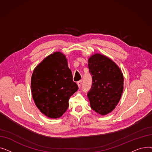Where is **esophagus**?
Here are the masks:
<instances>
[{"mask_svg": "<svg viewBox=\"0 0 152 152\" xmlns=\"http://www.w3.org/2000/svg\"><path fill=\"white\" fill-rule=\"evenodd\" d=\"M77 84L78 86L79 87H80L81 86V84H82V81H79L77 82Z\"/></svg>", "mask_w": 152, "mask_h": 152, "instance_id": "1", "label": "esophagus"}]
</instances>
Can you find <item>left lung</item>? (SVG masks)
I'll list each match as a JSON object with an SVG mask.
<instances>
[{
    "instance_id": "left-lung-1",
    "label": "left lung",
    "mask_w": 152,
    "mask_h": 152,
    "mask_svg": "<svg viewBox=\"0 0 152 152\" xmlns=\"http://www.w3.org/2000/svg\"><path fill=\"white\" fill-rule=\"evenodd\" d=\"M92 86L87 94L91 108L100 115L111 113L123 92L124 77L116 64L105 55L94 53L88 60Z\"/></svg>"
}]
</instances>
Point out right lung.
<instances>
[{
    "instance_id": "right-lung-1",
    "label": "right lung",
    "mask_w": 152,
    "mask_h": 152,
    "mask_svg": "<svg viewBox=\"0 0 152 152\" xmlns=\"http://www.w3.org/2000/svg\"><path fill=\"white\" fill-rule=\"evenodd\" d=\"M31 92L41 112L50 118H59L67 110L70 97L78 87L73 81L65 55L56 52L47 56L34 69Z\"/></svg>"
}]
</instances>
